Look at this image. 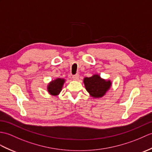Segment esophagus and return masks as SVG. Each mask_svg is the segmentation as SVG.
I'll list each match as a JSON object with an SVG mask.
<instances>
[{"label":"esophagus","mask_w":152,"mask_h":152,"mask_svg":"<svg viewBox=\"0 0 152 152\" xmlns=\"http://www.w3.org/2000/svg\"><path fill=\"white\" fill-rule=\"evenodd\" d=\"M79 77H80V75H73L72 76V79L74 80H78L79 79Z\"/></svg>","instance_id":"obj_1"}]
</instances>
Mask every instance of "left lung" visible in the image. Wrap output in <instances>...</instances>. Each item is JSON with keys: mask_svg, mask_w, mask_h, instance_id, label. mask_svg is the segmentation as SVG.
Segmentation results:
<instances>
[{"mask_svg": "<svg viewBox=\"0 0 152 152\" xmlns=\"http://www.w3.org/2000/svg\"><path fill=\"white\" fill-rule=\"evenodd\" d=\"M83 83L87 92L91 96L95 98L104 96L111 86L110 80L102 79L98 75H94L89 77H85Z\"/></svg>", "mask_w": 152, "mask_h": 152, "instance_id": "8db88e82", "label": "left lung"}]
</instances>
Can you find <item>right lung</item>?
<instances>
[{
	"label": "right lung",
	"instance_id": "right-lung-1",
	"mask_svg": "<svg viewBox=\"0 0 152 152\" xmlns=\"http://www.w3.org/2000/svg\"><path fill=\"white\" fill-rule=\"evenodd\" d=\"M65 81L64 79L62 78H57L52 81L48 83L47 87L48 93L53 96H57L61 91Z\"/></svg>",
	"mask_w": 152,
	"mask_h": 152
}]
</instances>
